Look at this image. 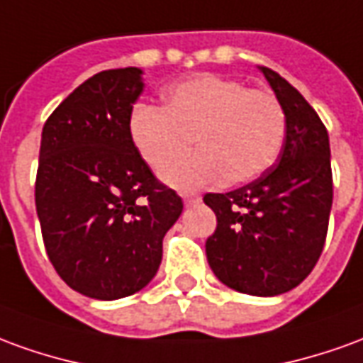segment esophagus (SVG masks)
Returning <instances> with one entry per match:
<instances>
[{"label":"esophagus","mask_w":363,"mask_h":363,"mask_svg":"<svg viewBox=\"0 0 363 363\" xmlns=\"http://www.w3.org/2000/svg\"><path fill=\"white\" fill-rule=\"evenodd\" d=\"M182 200H184V206H194V204H199L200 196L199 194H182Z\"/></svg>","instance_id":"1"}]
</instances>
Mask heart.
<instances>
[{"label": "heart", "instance_id": "heart-1", "mask_svg": "<svg viewBox=\"0 0 363 363\" xmlns=\"http://www.w3.org/2000/svg\"><path fill=\"white\" fill-rule=\"evenodd\" d=\"M128 131L157 174L167 172L171 186L190 190L222 177L228 184H243L265 173L283 149L287 116L269 90L199 74L169 86L163 108L133 106ZM194 140L201 153L183 164Z\"/></svg>", "mask_w": 363, "mask_h": 363}]
</instances>
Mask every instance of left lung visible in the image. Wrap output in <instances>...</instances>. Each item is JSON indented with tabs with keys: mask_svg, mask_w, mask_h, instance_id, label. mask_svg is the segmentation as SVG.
I'll return each mask as SVG.
<instances>
[{
	"mask_svg": "<svg viewBox=\"0 0 363 363\" xmlns=\"http://www.w3.org/2000/svg\"><path fill=\"white\" fill-rule=\"evenodd\" d=\"M261 72L287 116L285 143L259 179L225 194H204L218 220L206 257L230 289L275 296L303 283L323 253L332 208L330 143L301 92L275 70Z\"/></svg>",
	"mask_w": 363,
	"mask_h": 363,
	"instance_id": "1",
	"label": "left lung"
}]
</instances>
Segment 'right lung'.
<instances>
[{"label": "right lung", "instance_id": "right-lung-1", "mask_svg": "<svg viewBox=\"0 0 363 363\" xmlns=\"http://www.w3.org/2000/svg\"><path fill=\"white\" fill-rule=\"evenodd\" d=\"M135 67L88 78L43 128L35 204L52 267L100 301L133 295L155 277L163 238L182 200L155 179L129 139L143 92Z\"/></svg>", "mask_w": 363, "mask_h": 363}]
</instances>
